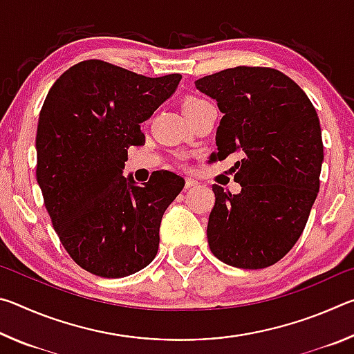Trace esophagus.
I'll return each instance as SVG.
<instances>
[{
	"mask_svg": "<svg viewBox=\"0 0 354 354\" xmlns=\"http://www.w3.org/2000/svg\"><path fill=\"white\" fill-rule=\"evenodd\" d=\"M196 185H198V181H196V179H194V178H187V179H185V189L196 187Z\"/></svg>",
	"mask_w": 354,
	"mask_h": 354,
	"instance_id": "esophagus-1",
	"label": "esophagus"
}]
</instances>
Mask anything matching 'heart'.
I'll list each match as a JSON object with an SVG mask.
<instances>
[{
  "label": "heart",
  "mask_w": 354,
  "mask_h": 354,
  "mask_svg": "<svg viewBox=\"0 0 354 354\" xmlns=\"http://www.w3.org/2000/svg\"><path fill=\"white\" fill-rule=\"evenodd\" d=\"M201 103H205V100H200V98H187L184 103V109H189V107H194V106H198Z\"/></svg>",
  "instance_id": "obj_1"
}]
</instances>
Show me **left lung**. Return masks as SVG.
Masks as SVG:
<instances>
[{
    "label": "left lung",
    "mask_w": 354,
    "mask_h": 354,
    "mask_svg": "<svg viewBox=\"0 0 354 354\" xmlns=\"http://www.w3.org/2000/svg\"><path fill=\"white\" fill-rule=\"evenodd\" d=\"M195 86L217 100L223 113L211 160L242 156L234 165L241 194L212 185L209 248L227 266L270 267L297 243L319 194V117L301 87L274 68L242 65L201 77Z\"/></svg>",
    "instance_id": "obj_1"
}]
</instances>
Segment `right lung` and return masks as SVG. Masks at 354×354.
I'll use <instances>...</instances> for the list:
<instances>
[{
  "label": "right lung",
  "mask_w": 354,
  "mask_h": 354,
  "mask_svg": "<svg viewBox=\"0 0 354 354\" xmlns=\"http://www.w3.org/2000/svg\"><path fill=\"white\" fill-rule=\"evenodd\" d=\"M181 77H148L88 59L59 76L46 95L35 175L59 241L92 274L128 277L158 254L160 220L184 179L158 170L137 185L122 173L128 148L145 143L140 123Z\"/></svg>",
  "instance_id": "add662e5"
}]
</instances>
